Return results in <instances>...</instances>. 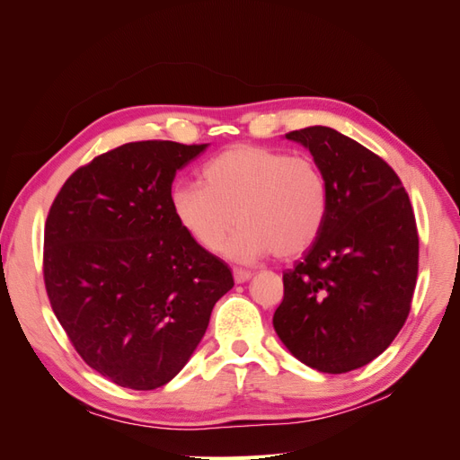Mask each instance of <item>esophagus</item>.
Wrapping results in <instances>:
<instances>
[{
	"label": "esophagus",
	"instance_id": "obj_1",
	"mask_svg": "<svg viewBox=\"0 0 460 460\" xmlns=\"http://www.w3.org/2000/svg\"><path fill=\"white\" fill-rule=\"evenodd\" d=\"M253 276V272L252 270H243V269H234V280H235V284H243V282H247L249 278Z\"/></svg>",
	"mask_w": 460,
	"mask_h": 460
}]
</instances>
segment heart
Here are the masks:
<instances>
[{
  "instance_id": "obj_1",
  "label": "heart",
  "mask_w": 460,
  "mask_h": 460,
  "mask_svg": "<svg viewBox=\"0 0 460 460\" xmlns=\"http://www.w3.org/2000/svg\"><path fill=\"white\" fill-rule=\"evenodd\" d=\"M201 182L176 186L171 207L178 225L208 253L218 252L240 225L228 257L296 259L309 252L326 225L328 180L305 153L232 146L203 166Z\"/></svg>"
}]
</instances>
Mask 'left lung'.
Instances as JSON below:
<instances>
[{"mask_svg":"<svg viewBox=\"0 0 460 460\" xmlns=\"http://www.w3.org/2000/svg\"><path fill=\"white\" fill-rule=\"evenodd\" d=\"M309 147L330 186L328 218L284 272L272 324L301 363L341 374L368 365L411 313L419 230L409 193L380 155L328 127L288 132Z\"/></svg>","mask_w":460,"mask_h":460,"instance_id":"1","label":"left lung"}]
</instances>
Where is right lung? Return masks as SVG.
<instances>
[{
    "instance_id": "1",
    "label": "right lung",
    "mask_w": 460,
    "mask_h": 460,
    "mask_svg": "<svg viewBox=\"0 0 460 460\" xmlns=\"http://www.w3.org/2000/svg\"><path fill=\"white\" fill-rule=\"evenodd\" d=\"M205 147L119 146L76 169L49 207L51 309L82 360L120 387L171 382L234 286L228 264L193 242L171 207L176 171Z\"/></svg>"
}]
</instances>
